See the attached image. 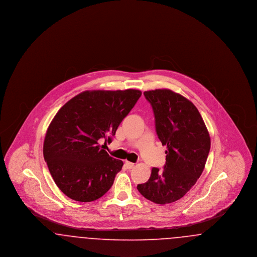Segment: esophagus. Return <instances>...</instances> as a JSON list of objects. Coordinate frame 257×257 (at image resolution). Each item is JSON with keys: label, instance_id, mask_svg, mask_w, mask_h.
Masks as SVG:
<instances>
[{"label": "esophagus", "instance_id": "obj_1", "mask_svg": "<svg viewBox=\"0 0 257 257\" xmlns=\"http://www.w3.org/2000/svg\"><path fill=\"white\" fill-rule=\"evenodd\" d=\"M125 166L127 167V169H129V170H131V169H133L135 167L134 163H131V162H128V161H126L125 162Z\"/></svg>", "mask_w": 257, "mask_h": 257}]
</instances>
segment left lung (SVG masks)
<instances>
[{"instance_id":"left-lung-1","label":"left lung","mask_w":257,"mask_h":257,"mask_svg":"<svg viewBox=\"0 0 257 257\" xmlns=\"http://www.w3.org/2000/svg\"><path fill=\"white\" fill-rule=\"evenodd\" d=\"M144 94L154 112L157 136L168 149L164 170L153 168L148 181L137 189L154 203H171L183 197L201 175L210 136L196 106L181 94L165 88Z\"/></svg>"}]
</instances>
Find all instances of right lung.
Segmentation results:
<instances>
[{
	"label": "right lung",
	"mask_w": 257,
	"mask_h": 257,
	"mask_svg": "<svg viewBox=\"0 0 257 257\" xmlns=\"http://www.w3.org/2000/svg\"><path fill=\"white\" fill-rule=\"evenodd\" d=\"M141 95L138 89L86 90L57 112L46 132L43 156L65 196L89 202L110 190L123 162L110 157L98 142H111Z\"/></svg>",
	"instance_id": "add662e5"
}]
</instances>
